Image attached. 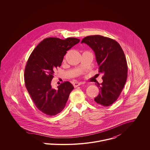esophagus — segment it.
<instances>
[{"label": "esophagus", "mask_w": 150, "mask_h": 150, "mask_svg": "<svg viewBox=\"0 0 150 150\" xmlns=\"http://www.w3.org/2000/svg\"><path fill=\"white\" fill-rule=\"evenodd\" d=\"M81 84H82V83H81L75 82V83H73V86H74L75 88H76V87H77L78 86H80Z\"/></svg>", "instance_id": "1"}]
</instances>
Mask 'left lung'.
I'll return each mask as SVG.
<instances>
[{
  "label": "left lung",
  "instance_id": "obj_1",
  "mask_svg": "<svg viewBox=\"0 0 150 150\" xmlns=\"http://www.w3.org/2000/svg\"><path fill=\"white\" fill-rule=\"evenodd\" d=\"M83 43L93 50L99 72L103 74L102 83L97 85L99 93L94 100L100 105L109 106L117 100L127 81L128 66L124 52L116 41L100 35L86 36Z\"/></svg>",
  "mask_w": 150,
  "mask_h": 150
}]
</instances>
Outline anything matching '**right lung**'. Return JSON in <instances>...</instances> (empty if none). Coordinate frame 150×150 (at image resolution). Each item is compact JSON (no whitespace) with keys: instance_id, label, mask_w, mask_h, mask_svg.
<instances>
[{"instance_id":"add662e5","label":"right lung","mask_w":150,"mask_h":150,"mask_svg":"<svg viewBox=\"0 0 150 150\" xmlns=\"http://www.w3.org/2000/svg\"><path fill=\"white\" fill-rule=\"evenodd\" d=\"M79 42L80 39L74 38H46L37 45L28 60L24 73L26 88L36 106L48 115H55L64 110L74 89L69 81L54 89L51 81L67 51Z\"/></svg>"}]
</instances>
